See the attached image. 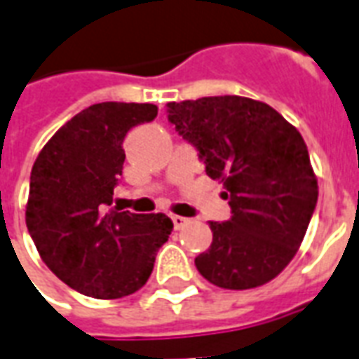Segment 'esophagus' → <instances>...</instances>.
<instances>
[{
    "instance_id": "obj_1",
    "label": "esophagus",
    "mask_w": 359,
    "mask_h": 359,
    "mask_svg": "<svg viewBox=\"0 0 359 359\" xmlns=\"http://www.w3.org/2000/svg\"><path fill=\"white\" fill-rule=\"evenodd\" d=\"M172 225H175V229H180V226L187 225V217H180V215H172Z\"/></svg>"
}]
</instances>
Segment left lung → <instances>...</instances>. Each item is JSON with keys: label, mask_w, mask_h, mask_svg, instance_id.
<instances>
[{"label": "left lung", "mask_w": 359, "mask_h": 359, "mask_svg": "<svg viewBox=\"0 0 359 359\" xmlns=\"http://www.w3.org/2000/svg\"><path fill=\"white\" fill-rule=\"evenodd\" d=\"M167 118L231 205L229 221H210L211 246L196 257L200 275L231 290L269 283L290 264L316 211L302 134L271 105L242 95L171 102Z\"/></svg>", "instance_id": "8db88e82"}]
</instances>
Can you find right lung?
<instances>
[{
	"label": "right lung",
	"instance_id": "1",
	"mask_svg": "<svg viewBox=\"0 0 359 359\" xmlns=\"http://www.w3.org/2000/svg\"><path fill=\"white\" fill-rule=\"evenodd\" d=\"M157 117L154 103L103 102L51 136L30 172L27 226L65 285L100 300L134 294L172 231L165 213L109 208L123 175L126 133Z\"/></svg>",
	"mask_w": 359,
	"mask_h": 359
}]
</instances>
